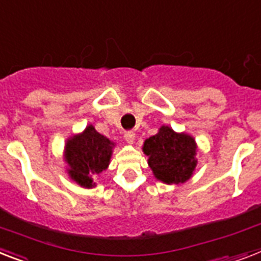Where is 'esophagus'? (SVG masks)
<instances>
[{"label": "esophagus", "instance_id": "1", "mask_svg": "<svg viewBox=\"0 0 261 261\" xmlns=\"http://www.w3.org/2000/svg\"><path fill=\"white\" fill-rule=\"evenodd\" d=\"M124 139H126L128 143H133V142H134V139H135L134 131H126V133H124Z\"/></svg>", "mask_w": 261, "mask_h": 261}]
</instances>
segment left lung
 I'll use <instances>...</instances> for the list:
<instances>
[{"label": "left lung", "instance_id": "1", "mask_svg": "<svg viewBox=\"0 0 261 261\" xmlns=\"http://www.w3.org/2000/svg\"><path fill=\"white\" fill-rule=\"evenodd\" d=\"M196 142L190 135L177 134L161 127L158 134L146 139L143 151L156 178L166 184H181L192 177L196 167Z\"/></svg>", "mask_w": 261, "mask_h": 261}]
</instances>
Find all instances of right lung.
I'll list each match as a JSON object with an SVG mask.
<instances>
[{
    "mask_svg": "<svg viewBox=\"0 0 261 261\" xmlns=\"http://www.w3.org/2000/svg\"><path fill=\"white\" fill-rule=\"evenodd\" d=\"M112 143L88 126L84 133L71 138L65 146V161L68 162L71 178L84 188H92V175L107 169L112 152Z\"/></svg>",
    "mask_w": 261,
    "mask_h": 261,
    "instance_id": "obj_1",
    "label": "right lung"
}]
</instances>
